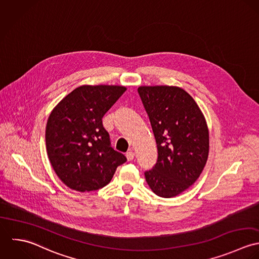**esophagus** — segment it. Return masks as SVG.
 I'll list each match as a JSON object with an SVG mask.
<instances>
[{
  "label": "esophagus",
  "mask_w": 259,
  "mask_h": 259,
  "mask_svg": "<svg viewBox=\"0 0 259 259\" xmlns=\"http://www.w3.org/2000/svg\"><path fill=\"white\" fill-rule=\"evenodd\" d=\"M135 157V153L133 152V151H129V152H127L126 153V158H127V160L128 161H131V160H133V158Z\"/></svg>",
  "instance_id": "obj_1"
}]
</instances>
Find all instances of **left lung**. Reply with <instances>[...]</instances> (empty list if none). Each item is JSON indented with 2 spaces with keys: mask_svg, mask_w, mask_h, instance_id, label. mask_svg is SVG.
<instances>
[{
  "mask_svg": "<svg viewBox=\"0 0 259 259\" xmlns=\"http://www.w3.org/2000/svg\"><path fill=\"white\" fill-rule=\"evenodd\" d=\"M138 93L149 116L158 159L145 179L156 195L171 198L198 179L209 153L206 120L194 99L176 86H141Z\"/></svg>",
  "mask_w": 259,
  "mask_h": 259,
  "instance_id": "1",
  "label": "left lung"
}]
</instances>
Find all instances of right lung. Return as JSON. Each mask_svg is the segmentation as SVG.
<instances>
[{
	"mask_svg": "<svg viewBox=\"0 0 259 259\" xmlns=\"http://www.w3.org/2000/svg\"><path fill=\"white\" fill-rule=\"evenodd\" d=\"M126 91L124 86L83 85L53 109L46 126V149L53 169L69 188L98 190L126 157L111 147L105 113Z\"/></svg>",
	"mask_w": 259,
	"mask_h": 259,
	"instance_id": "right-lung-1",
	"label": "right lung"
}]
</instances>
